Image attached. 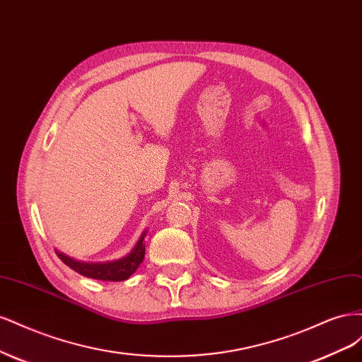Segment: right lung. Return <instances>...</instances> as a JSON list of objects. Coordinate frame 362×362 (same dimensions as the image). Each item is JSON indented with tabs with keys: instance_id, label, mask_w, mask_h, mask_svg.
Listing matches in <instances>:
<instances>
[{
	"instance_id": "add662e5",
	"label": "right lung",
	"mask_w": 362,
	"mask_h": 362,
	"mask_svg": "<svg viewBox=\"0 0 362 362\" xmlns=\"http://www.w3.org/2000/svg\"><path fill=\"white\" fill-rule=\"evenodd\" d=\"M144 238H146V231L143 233L141 238L138 239V242L135 243V247L129 254L112 262L86 263V262H78L75 259H71L69 255L58 251H57V255L60 257V260L64 264L71 267V269L84 276H88L93 279H102V281H124V279L129 278L138 269V266L144 260V254H146Z\"/></svg>"
}]
</instances>
